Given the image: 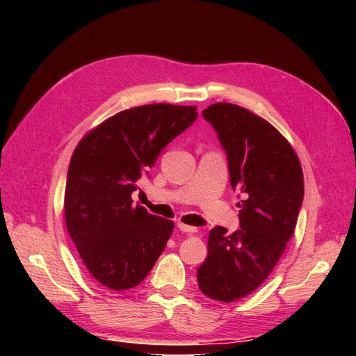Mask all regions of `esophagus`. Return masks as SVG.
<instances>
[{
	"label": "esophagus",
	"mask_w": 356,
	"mask_h": 356,
	"mask_svg": "<svg viewBox=\"0 0 356 356\" xmlns=\"http://www.w3.org/2000/svg\"><path fill=\"white\" fill-rule=\"evenodd\" d=\"M177 227L180 229V231L182 232H185V234H196L197 232V227H195V226H188V225H185V222H179L177 225Z\"/></svg>",
	"instance_id": "1"
}]
</instances>
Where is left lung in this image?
Segmentation results:
<instances>
[{
  "mask_svg": "<svg viewBox=\"0 0 356 356\" xmlns=\"http://www.w3.org/2000/svg\"><path fill=\"white\" fill-rule=\"evenodd\" d=\"M202 116L226 150L231 186L246 196L238 231L215 226L207 259L197 268L201 292L231 303L267 280L292 238L305 195L303 171L286 138L246 108L215 104Z\"/></svg>",
  "mask_w": 356,
  "mask_h": 356,
  "instance_id": "obj_1",
  "label": "left lung"
}]
</instances>
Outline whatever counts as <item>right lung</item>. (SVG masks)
Segmentation results:
<instances>
[{
	"instance_id": "right-lung-1",
	"label": "right lung",
	"mask_w": 356,
	"mask_h": 356,
	"mask_svg": "<svg viewBox=\"0 0 356 356\" xmlns=\"http://www.w3.org/2000/svg\"><path fill=\"white\" fill-rule=\"evenodd\" d=\"M196 118V106H135L78 143L65 182V226L84 267L102 286H138L163 252L174 222L134 206L131 193L161 149Z\"/></svg>"
}]
</instances>
